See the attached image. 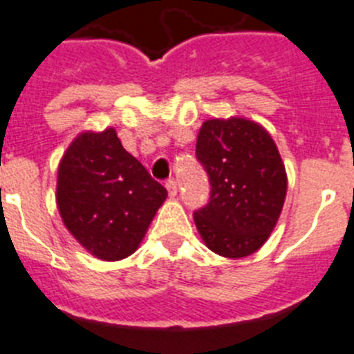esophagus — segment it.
<instances>
[{
    "label": "esophagus",
    "instance_id": "1",
    "mask_svg": "<svg viewBox=\"0 0 354 354\" xmlns=\"http://www.w3.org/2000/svg\"><path fill=\"white\" fill-rule=\"evenodd\" d=\"M165 189H167V192H169L171 197H174L178 194V183L173 180V178H169V180L165 181Z\"/></svg>",
    "mask_w": 354,
    "mask_h": 354
}]
</instances>
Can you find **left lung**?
<instances>
[{"label":"left lung","mask_w":354,"mask_h":354,"mask_svg":"<svg viewBox=\"0 0 354 354\" xmlns=\"http://www.w3.org/2000/svg\"><path fill=\"white\" fill-rule=\"evenodd\" d=\"M196 157L209 180L208 203L194 212L201 238L218 256H250L268 240L284 206L288 176L275 142L243 118L208 120Z\"/></svg>","instance_id":"left-lung-1"}]
</instances>
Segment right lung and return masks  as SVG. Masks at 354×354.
<instances>
[{"label": "right lung", "instance_id": "add662e5", "mask_svg": "<svg viewBox=\"0 0 354 354\" xmlns=\"http://www.w3.org/2000/svg\"><path fill=\"white\" fill-rule=\"evenodd\" d=\"M165 197L167 190L123 148L114 129L77 136L59 162L62 218L98 259L136 252Z\"/></svg>", "mask_w": 354, "mask_h": 354}]
</instances>
